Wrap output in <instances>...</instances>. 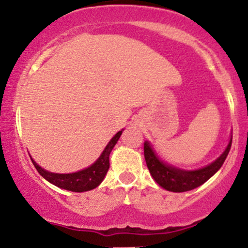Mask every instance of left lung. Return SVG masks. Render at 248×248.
Returning <instances> with one entry per match:
<instances>
[{
	"mask_svg": "<svg viewBox=\"0 0 248 248\" xmlns=\"http://www.w3.org/2000/svg\"><path fill=\"white\" fill-rule=\"evenodd\" d=\"M232 139L220 156L207 166L195 170H186L162 161L149 141L144 142V158L150 175L158 186L171 192H184L196 189L210 179L223 166L231 149Z\"/></svg>",
	"mask_w": 248,
	"mask_h": 248,
	"instance_id": "obj_1",
	"label": "left lung"
}]
</instances>
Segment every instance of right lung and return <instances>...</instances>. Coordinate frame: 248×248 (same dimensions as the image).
<instances>
[{
    "label": "right lung",
    "mask_w": 248,
    "mask_h": 248,
    "mask_svg": "<svg viewBox=\"0 0 248 248\" xmlns=\"http://www.w3.org/2000/svg\"><path fill=\"white\" fill-rule=\"evenodd\" d=\"M124 129L118 132L110 139L107 146L105 147L104 152L99 156V158L94 163L91 164L90 167L85 168V169L79 170V171L72 173H56L47 171V170L43 169L41 166L36 163L30 156L31 161H32L33 166L39 172L42 177H44L47 182H50L53 186L61 187V189L69 190L73 192H85L90 191V190L95 189L96 186H100V183L104 181L105 176L109 169V154L112 149L114 148L116 142L120 139L121 134Z\"/></svg>",
    "instance_id": "obj_1"
}]
</instances>
